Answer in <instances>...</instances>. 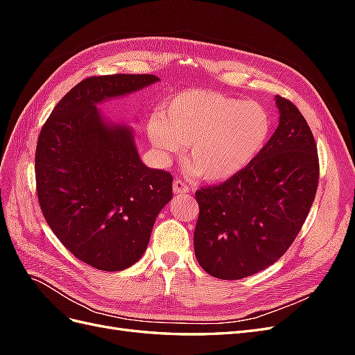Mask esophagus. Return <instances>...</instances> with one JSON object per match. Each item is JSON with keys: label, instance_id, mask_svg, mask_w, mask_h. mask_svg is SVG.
<instances>
[{"label": "esophagus", "instance_id": "esophagus-1", "mask_svg": "<svg viewBox=\"0 0 355 355\" xmlns=\"http://www.w3.org/2000/svg\"><path fill=\"white\" fill-rule=\"evenodd\" d=\"M173 192H175V194H188L189 188H188V185L184 184V182L175 180L173 182Z\"/></svg>", "mask_w": 355, "mask_h": 355}]
</instances>
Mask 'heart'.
Segmentation results:
<instances>
[{"label": "heart", "instance_id": "obj_1", "mask_svg": "<svg viewBox=\"0 0 355 355\" xmlns=\"http://www.w3.org/2000/svg\"><path fill=\"white\" fill-rule=\"evenodd\" d=\"M271 128V116L261 103L191 89L161 102L159 114L148 120L146 136L161 158L188 145L191 170L207 182H225L253 163Z\"/></svg>", "mask_w": 355, "mask_h": 355}]
</instances>
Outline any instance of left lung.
<instances>
[{
  "mask_svg": "<svg viewBox=\"0 0 355 355\" xmlns=\"http://www.w3.org/2000/svg\"><path fill=\"white\" fill-rule=\"evenodd\" d=\"M278 127L240 175L196 192V257L207 274L240 280L275 263L295 241L318 185L314 136L296 106L275 96Z\"/></svg>",
  "mask_w": 355,
  "mask_h": 355,
  "instance_id": "left-lung-1",
  "label": "left lung"
}]
</instances>
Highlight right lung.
Listing matches in <instances>:
<instances>
[{
    "mask_svg": "<svg viewBox=\"0 0 355 355\" xmlns=\"http://www.w3.org/2000/svg\"><path fill=\"white\" fill-rule=\"evenodd\" d=\"M158 81L151 73L90 77L63 96L41 128L35 178L42 214L60 243L96 270L123 271L141 259L173 197V178L144 164L132 127L98 110Z\"/></svg>",
    "mask_w": 355,
    "mask_h": 355,
    "instance_id": "obj_1",
    "label": "right lung"
}]
</instances>
